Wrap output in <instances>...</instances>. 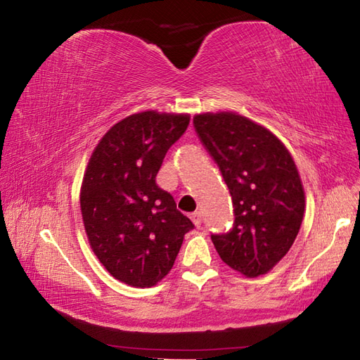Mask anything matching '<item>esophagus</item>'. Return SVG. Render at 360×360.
<instances>
[{
	"mask_svg": "<svg viewBox=\"0 0 360 360\" xmlns=\"http://www.w3.org/2000/svg\"><path fill=\"white\" fill-rule=\"evenodd\" d=\"M191 219H192V221L195 224V226H201V214L197 211V212H193L192 215H191Z\"/></svg>",
	"mask_w": 360,
	"mask_h": 360,
	"instance_id": "esophagus-1",
	"label": "esophagus"
}]
</instances>
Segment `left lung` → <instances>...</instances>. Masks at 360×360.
<instances>
[{
	"label": "left lung",
	"mask_w": 360,
	"mask_h": 360,
	"mask_svg": "<svg viewBox=\"0 0 360 360\" xmlns=\"http://www.w3.org/2000/svg\"><path fill=\"white\" fill-rule=\"evenodd\" d=\"M193 127L231 195L230 231L211 234L224 263L263 276L291 248L305 197L294 160L276 135L234 113L197 115Z\"/></svg>",
	"instance_id": "8db88e82"
}]
</instances>
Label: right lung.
I'll list each match as a JSON object with an SVG mask.
<instances>
[{
  "mask_svg": "<svg viewBox=\"0 0 360 360\" xmlns=\"http://www.w3.org/2000/svg\"><path fill=\"white\" fill-rule=\"evenodd\" d=\"M188 121L187 115H132L103 135L89 159L80 193L84 230L101 263L130 286L160 282L195 228L155 184Z\"/></svg>",
  "mask_w": 360,
  "mask_h": 360,
  "instance_id": "obj_1",
  "label": "right lung"
}]
</instances>
